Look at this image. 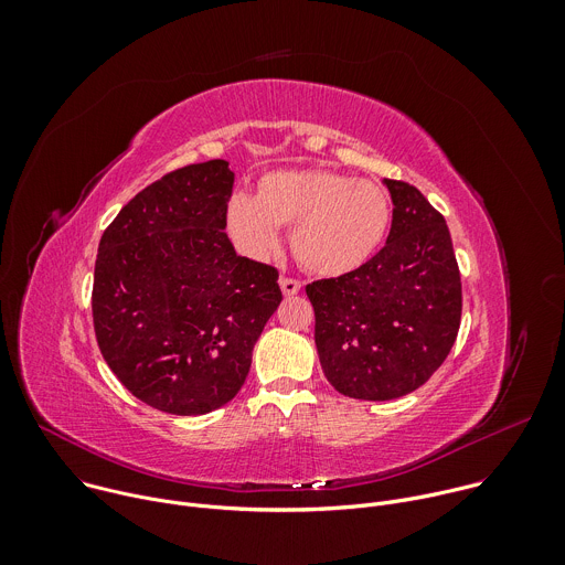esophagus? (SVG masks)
Instances as JSON below:
<instances>
[{
  "label": "esophagus",
  "mask_w": 565,
  "mask_h": 565,
  "mask_svg": "<svg viewBox=\"0 0 565 565\" xmlns=\"http://www.w3.org/2000/svg\"><path fill=\"white\" fill-rule=\"evenodd\" d=\"M279 286H281V292H284L286 297H292V295H297V292L301 290V281L290 279V277H281V279H279Z\"/></svg>",
  "instance_id": "esophagus-1"
}]
</instances>
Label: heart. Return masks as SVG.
<instances>
[{"mask_svg": "<svg viewBox=\"0 0 565 565\" xmlns=\"http://www.w3.org/2000/svg\"><path fill=\"white\" fill-rule=\"evenodd\" d=\"M223 221L234 248L257 262L279 250L281 227L295 225L299 264L321 277H342L380 248L391 203L371 181L331 170H275L257 181L255 199L230 196Z\"/></svg>", "mask_w": 565, "mask_h": 565, "instance_id": "1", "label": "heart"}]
</instances>
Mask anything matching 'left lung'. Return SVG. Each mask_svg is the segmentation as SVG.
<instances>
[{"mask_svg": "<svg viewBox=\"0 0 565 565\" xmlns=\"http://www.w3.org/2000/svg\"><path fill=\"white\" fill-rule=\"evenodd\" d=\"M393 201L386 246L358 270L306 286L321 371L355 399H395L423 386L460 327V273L445 218L409 183Z\"/></svg>", "mask_w": 565, "mask_h": 565, "instance_id": "1", "label": "left lung"}]
</instances>
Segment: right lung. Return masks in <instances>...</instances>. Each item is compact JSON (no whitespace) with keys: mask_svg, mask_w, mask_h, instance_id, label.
I'll return each mask as SVG.
<instances>
[{"mask_svg":"<svg viewBox=\"0 0 565 565\" xmlns=\"http://www.w3.org/2000/svg\"><path fill=\"white\" fill-rule=\"evenodd\" d=\"M232 185L221 158L170 172L100 238L96 340L125 388L158 412L203 416L227 405L281 303L279 273L238 257L225 234Z\"/></svg>","mask_w":565,"mask_h":565,"instance_id":"add662e5","label":"right lung"}]
</instances>
